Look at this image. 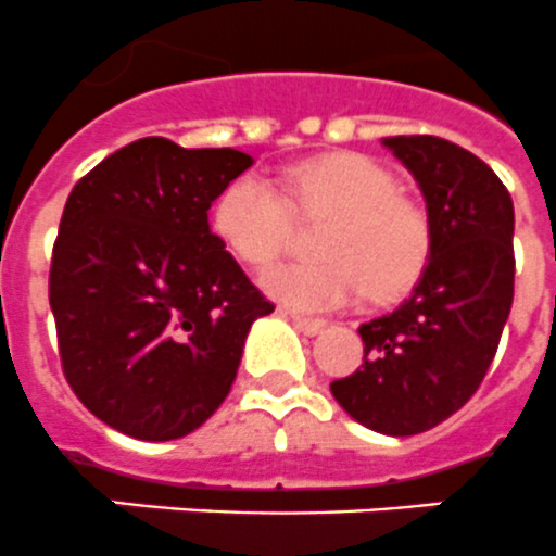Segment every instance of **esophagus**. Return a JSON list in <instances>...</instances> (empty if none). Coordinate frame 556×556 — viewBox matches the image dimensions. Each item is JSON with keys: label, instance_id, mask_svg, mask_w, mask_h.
I'll return each instance as SVG.
<instances>
[{"label": "esophagus", "instance_id": "obj_1", "mask_svg": "<svg viewBox=\"0 0 556 556\" xmlns=\"http://www.w3.org/2000/svg\"><path fill=\"white\" fill-rule=\"evenodd\" d=\"M288 314V311H286ZM291 323L300 328L302 333H308V337H314V333H319L325 328V319H314V317H300V314H291Z\"/></svg>", "mask_w": 556, "mask_h": 556}]
</instances>
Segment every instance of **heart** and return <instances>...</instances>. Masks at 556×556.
Masks as SVG:
<instances>
[{
  "label": "heart",
  "mask_w": 556,
  "mask_h": 556,
  "mask_svg": "<svg viewBox=\"0 0 556 556\" xmlns=\"http://www.w3.org/2000/svg\"><path fill=\"white\" fill-rule=\"evenodd\" d=\"M305 214H331L319 228L314 263L277 265L263 288L300 311H333L371 291L394 300L419 279L431 256L426 207L396 193V179L363 153H328L286 174ZM291 202L265 176H237L214 205V231L245 265L274 263L291 231Z\"/></svg>",
  "instance_id": "obj_1"
}]
</instances>
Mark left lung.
Instances as JSON below:
<instances>
[{
	"label": "left lung",
	"mask_w": 556,
	"mask_h": 556,
	"mask_svg": "<svg viewBox=\"0 0 556 556\" xmlns=\"http://www.w3.org/2000/svg\"><path fill=\"white\" fill-rule=\"evenodd\" d=\"M382 146L422 191L431 256L400 308L359 325L363 365L331 394L359 426L410 437L463 408L497 354L514 300V202L480 156L448 139Z\"/></svg>",
	"instance_id": "obj_1"
}]
</instances>
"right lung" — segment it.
I'll return each mask as SVG.
<instances>
[{"label":"right lung","mask_w":556,"mask_h":556,"mask_svg":"<svg viewBox=\"0 0 556 556\" xmlns=\"http://www.w3.org/2000/svg\"><path fill=\"white\" fill-rule=\"evenodd\" d=\"M251 165L233 148L146 137L67 197L51 260L62 371L93 417L134 440L197 431L231 391L251 325L274 311L207 225Z\"/></svg>","instance_id":"1"}]
</instances>
